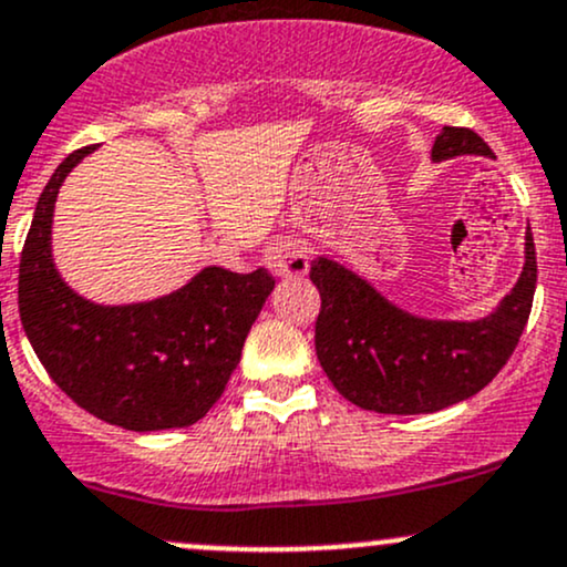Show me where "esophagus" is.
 <instances>
[{"instance_id":"obj_1","label":"esophagus","mask_w":567,"mask_h":567,"mask_svg":"<svg viewBox=\"0 0 567 567\" xmlns=\"http://www.w3.org/2000/svg\"><path fill=\"white\" fill-rule=\"evenodd\" d=\"M266 266L277 274V277H303L309 271V250L301 239L293 236H277L269 241L264 255Z\"/></svg>"}]
</instances>
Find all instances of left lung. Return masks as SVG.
Masks as SVG:
<instances>
[{"label":"left lung","mask_w":567,"mask_h":567,"mask_svg":"<svg viewBox=\"0 0 567 567\" xmlns=\"http://www.w3.org/2000/svg\"><path fill=\"white\" fill-rule=\"evenodd\" d=\"M487 155L471 128L444 126L431 158ZM536 245L525 231V266L508 296L478 320H431L401 309L365 277L317 255L309 279L322 298L317 360L347 401L379 414H431L476 395L512 358L536 293Z\"/></svg>","instance_id":"obj_1"}]
</instances>
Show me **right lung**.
Here are the masks:
<instances>
[{
    "instance_id": "add662e5",
    "label": "right lung",
    "mask_w": 567,
    "mask_h": 567,
    "mask_svg": "<svg viewBox=\"0 0 567 567\" xmlns=\"http://www.w3.org/2000/svg\"><path fill=\"white\" fill-rule=\"evenodd\" d=\"M93 151L61 161L37 202L18 269L23 331L53 382L85 412L136 433L188 427L226 390L274 277L207 266L174 293L117 307L74 293L53 260V207Z\"/></svg>"
}]
</instances>
